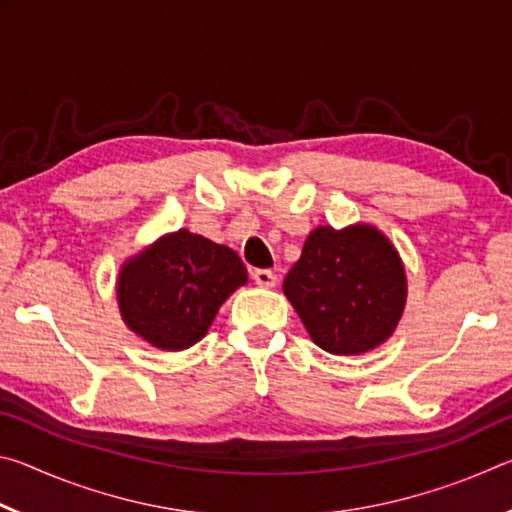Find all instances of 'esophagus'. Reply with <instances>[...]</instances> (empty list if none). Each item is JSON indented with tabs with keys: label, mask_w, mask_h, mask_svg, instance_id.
I'll list each match as a JSON object with an SVG mask.
<instances>
[{
	"label": "esophagus",
	"mask_w": 512,
	"mask_h": 512,
	"mask_svg": "<svg viewBox=\"0 0 512 512\" xmlns=\"http://www.w3.org/2000/svg\"><path fill=\"white\" fill-rule=\"evenodd\" d=\"M253 280L259 284V287L273 289L277 284V275L273 271H268V268H257V271H253Z\"/></svg>",
	"instance_id": "obj_1"
}]
</instances>
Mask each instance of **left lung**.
Here are the masks:
<instances>
[{"label":"left lung","mask_w":512,"mask_h":512,"mask_svg":"<svg viewBox=\"0 0 512 512\" xmlns=\"http://www.w3.org/2000/svg\"><path fill=\"white\" fill-rule=\"evenodd\" d=\"M282 289L318 348L357 357L391 339L409 284L391 239L375 225L352 223L311 230Z\"/></svg>","instance_id":"1"}]
</instances>
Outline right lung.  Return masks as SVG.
<instances>
[{
  "label": "right lung",
  "instance_id": "right-lung-1",
  "mask_svg": "<svg viewBox=\"0 0 512 512\" xmlns=\"http://www.w3.org/2000/svg\"><path fill=\"white\" fill-rule=\"evenodd\" d=\"M246 282L235 250L180 228L121 264L117 305L140 339L180 352L203 339L223 302Z\"/></svg>",
  "mask_w": 512,
  "mask_h": 512
}]
</instances>
